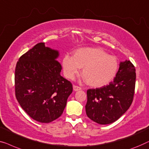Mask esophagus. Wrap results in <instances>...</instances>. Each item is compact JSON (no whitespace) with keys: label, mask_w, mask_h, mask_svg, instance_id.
I'll use <instances>...</instances> for the list:
<instances>
[{"label":"esophagus","mask_w":149,"mask_h":149,"mask_svg":"<svg viewBox=\"0 0 149 149\" xmlns=\"http://www.w3.org/2000/svg\"><path fill=\"white\" fill-rule=\"evenodd\" d=\"M73 89H74V91H80L81 88L79 86H77L76 85H74L73 86Z\"/></svg>","instance_id":"34e87169"}]
</instances>
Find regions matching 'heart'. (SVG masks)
<instances>
[{"label": "heart", "mask_w": 149, "mask_h": 149, "mask_svg": "<svg viewBox=\"0 0 149 149\" xmlns=\"http://www.w3.org/2000/svg\"><path fill=\"white\" fill-rule=\"evenodd\" d=\"M62 65L69 79L74 78L83 67L81 75L86 83L94 88L108 84L118 70L117 58L99 48H81L74 52V56L66 54Z\"/></svg>", "instance_id": "1"}]
</instances>
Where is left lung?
<instances>
[{"instance_id": "8db88e82", "label": "left lung", "mask_w": 149, "mask_h": 149, "mask_svg": "<svg viewBox=\"0 0 149 149\" xmlns=\"http://www.w3.org/2000/svg\"><path fill=\"white\" fill-rule=\"evenodd\" d=\"M135 72L130 61L121 62L113 81L99 88L88 90L86 112L91 120L109 124L126 112L134 95Z\"/></svg>"}]
</instances>
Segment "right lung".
Wrapping results in <instances>:
<instances>
[{
  "instance_id": "right-lung-1",
  "label": "right lung",
  "mask_w": 149,
  "mask_h": 149,
  "mask_svg": "<svg viewBox=\"0 0 149 149\" xmlns=\"http://www.w3.org/2000/svg\"><path fill=\"white\" fill-rule=\"evenodd\" d=\"M58 51L40 42L20 56L15 73V96L30 117L50 123L61 116L73 91L72 83L61 75Z\"/></svg>"
}]
</instances>
